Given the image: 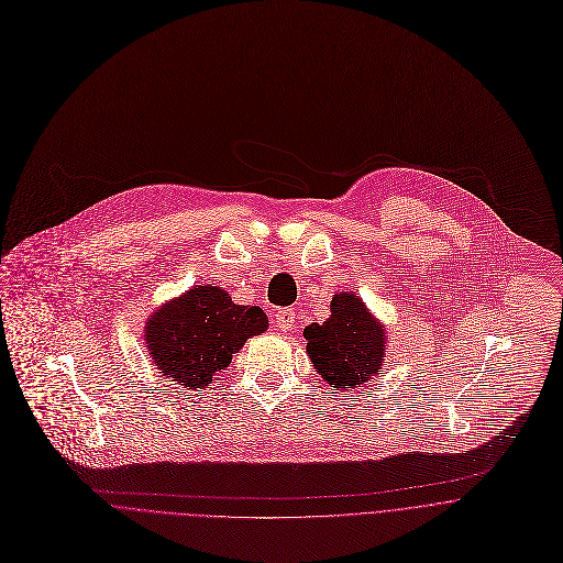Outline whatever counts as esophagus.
<instances>
[{
	"instance_id": "esophagus-1",
	"label": "esophagus",
	"mask_w": 563,
	"mask_h": 563,
	"mask_svg": "<svg viewBox=\"0 0 563 563\" xmlns=\"http://www.w3.org/2000/svg\"><path fill=\"white\" fill-rule=\"evenodd\" d=\"M275 325H277L279 330H284V332L292 330V325H295V310H292V308H282V310H277V312H275Z\"/></svg>"
}]
</instances>
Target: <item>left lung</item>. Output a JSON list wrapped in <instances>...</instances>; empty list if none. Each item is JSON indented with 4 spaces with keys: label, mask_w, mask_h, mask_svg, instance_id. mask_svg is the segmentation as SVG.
<instances>
[{
    "label": "left lung",
    "mask_w": 563,
    "mask_h": 563,
    "mask_svg": "<svg viewBox=\"0 0 563 563\" xmlns=\"http://www.w3.org/2000/svg\"><path fill=\"white\" fill-rule=\"evenodd\" d=\"M303 336L314 371L336 390L360 388L382 375L390 334L357 292H336L330 317L306 325Z\"/></svg>",
    "instance_id": "1"
}]
</instances>
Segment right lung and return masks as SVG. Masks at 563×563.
Here are the masks:
<instances>
[{
  "label": "right lung",
  "mask_w": 563,
  "mask_h": 563,
  "mask_svg": "<svg viewBox=\"0 0 563 563\" xmlns=\"http://www.w3.org/2000/svg\"><path fill=\"white\" fill-rule=\"evenodd\" d=\"M266 328L268 317L260 306L235 303L223 288L203 284L153 310L144 342L164 377L197 390L212 384L251 336Z\"/></svg>",
  "instance_id": "1"
}]
</instances>
